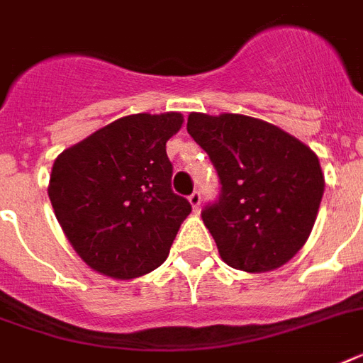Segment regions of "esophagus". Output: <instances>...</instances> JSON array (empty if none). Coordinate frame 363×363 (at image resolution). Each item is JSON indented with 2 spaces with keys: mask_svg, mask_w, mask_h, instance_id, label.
Masks as SVG:
<instances>
[{
  "mask_svg": "<svg viewBox=\"0 0 363 363\" xmlns=\"http://www.w3.org/2000/svg\"><path fill=\"white\" fill-rule=\"evenodd\" d=\"M188 201H190V205H192V209L198 213L199 211V205H201V194L196 190V192L190 194V198H188Z\"/></svg>",
  "mask_w": 363,
  "mask_h": 363,
  "instance_id": "esophagus-1",
  "label": "esophagus"
}]
</instances>
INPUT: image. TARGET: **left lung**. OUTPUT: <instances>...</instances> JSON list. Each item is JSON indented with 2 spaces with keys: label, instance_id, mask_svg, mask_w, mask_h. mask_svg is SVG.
<instances>
[{
  "label": "left lung",
  "instance_id": "1",
  "mask_svg": "<svg viewBox=\"0 0 363 363\" xmlns=\"http://www.w3.org/2000/svg\"><path fill=\"white\" fill-rule=\"evenodd\" d=\"M194 141L209 154L220 196L201 218L233 269L265 273L284 265L315 226L324 173L307 145L252 116L190 113Z\"/></svg>",
  "mask_w": 363,
  "mask_h": 363
}]
</instances>
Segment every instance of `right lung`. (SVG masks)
Listing matches in <instances>:
<instances>
[{
  "mask_svg": "<svg viewBox=\"0 0 363 363\" xmlns=\"http://www.w3.org/2000/svg\"><path fill=\"white\" fill-rule=\"evenodd\" d=\"M181 113L122 116L54 160L48 198L75 252L130 281L164 264L192 205L171 190L165 143Z\"/></svg>",
  "mask_w": 363,
  "mask_h": 363,
  "instance_id": "1",
  "label": "right lung"
}]
</instances>
